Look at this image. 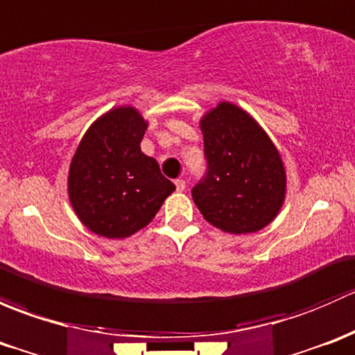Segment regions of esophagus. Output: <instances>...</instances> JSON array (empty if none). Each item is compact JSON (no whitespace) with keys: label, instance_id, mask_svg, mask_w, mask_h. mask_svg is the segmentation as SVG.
Instances as JSON below:
<instances>
[{"label":"esophagus","instance_id":"esophagus-1","mask_svg":"<svg viewBox=\"0 0 355 355\" xmlns=\"http://www.w3.org/2000/svg\"><path fill=\"white\" fill-rule=\"evenodd\" d=\"M175 187H177V192L185 191V182L184 180H175Z\"/></svg>","mask_w":355,"mask_h":355}]
</instances>
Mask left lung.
Returning a JSON list of instances; mask_svg holds the SVG:
<instances>
[{
	"mask_svg": "<svg viewBox=\"0 0 355 355\" xmlns=\"http://www.w3.org/2000/svg\"><path fill=\"white\" fill-rule=\"evenodd\" d=\"M207 173L192 199L207 223L232 235L263 230L280 213L287 171L280 151L244 108L220 101L199 120Z\"/></svg>",
	"mask_w": 355,
	"mask_h": 355,
	"instance_id": "left-lung-1",
	"label": "left lung"
}]
</instances>
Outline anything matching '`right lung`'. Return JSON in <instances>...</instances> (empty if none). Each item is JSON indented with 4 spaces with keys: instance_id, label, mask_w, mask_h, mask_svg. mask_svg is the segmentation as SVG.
Returning a JSON list of instances; mask_svg holds the SVG:
<instances>
[{
    "instance_id": "right-lung-1",
    "label": "right lung",
    "mask_w": 355,
    "mask_h": 355,
    "mask_svg": "<svg viewBox=\"0 0 355 355\" xmlns=\"http://www.w3.org/2000/svg\"><path fill=\"white\" fill-rule=\"evenodd\" d=\"M148 120L130 105L114 106L85 130L68 168L67 191L84 227L127 239L148 227L175 185L141 151Z\"/></svg>"
}]
</instances>
